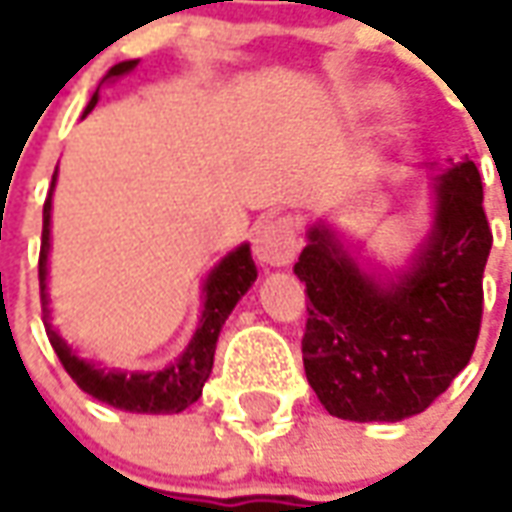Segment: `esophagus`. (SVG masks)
<instances>
[{"label":"esophagus","mask_w":512,"mask_h":512,"mask_svg":"<svg viewBox=\"0 0 512 512\" xmlns=\"http://www.w3.org/2000/svg\"><path fill=\"white\" fill-rule=\"evenodd\" d=\"M297 234L289 217H270L253 228V253L262 264L284 267L295 259Z\"/></svg>","instance_id":"esophagus-1"}]
</instances>
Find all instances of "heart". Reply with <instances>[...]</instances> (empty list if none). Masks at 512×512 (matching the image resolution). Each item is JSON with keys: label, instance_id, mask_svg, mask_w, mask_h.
<instances>
[{"label": "heart", "instance_id": "1", "mask_svg": "<svg viewBox=\"0 0 512 512\" xmlns=\"http://www.w3.org/2000/svg\"><path fill=\"white\" fill-rule=\"evenodd\" d=\"M389 90L386 88H364V90H358L355 93V110H361V112H375L380 110V107H386L389 104Z\"/></svg>", "mask_w": 512, "mask_h": 512}]
</instances>
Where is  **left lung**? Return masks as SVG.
Segmentation results:
<instances>
[{"mask_svg":"<svg viewBox=\"0 0 512 512\" xmlns=\"http://www.w3.org/2000/svg\"><path fill=\"white\" fill-rule=\"evenodd\" d=\"M438 181L433 234L397 284L380 286L361 273L328 228L308 231L295 264L308 295L303 366L331 416L408 419L471 361L494 234L471 159Z\"/></svg>","mask_w":512,"mask_h":512,"instance_id":"8db88e82","label":"left lung"}]
</instances>
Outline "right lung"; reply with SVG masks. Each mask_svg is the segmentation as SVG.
Here are the masks:
<instances>
[{
  "instance_id": "add662e5",
  "label": "right lung",
  "mask_w": 512,
  "mask_h": 512,
  "mask_svg": "<svg viewBox=\"0 0 512 512\" xmlns=\"http://www.w3.org/2000/svg\"><path fill=\"white\" fill-rule=\"evenodd\" d=\"M137 60H126V63L112 65L110 76H121L132 71ZM99 96H93L90 104L85 107L88 115L96 107ZM54 187V176H52ZM49 217H52V190L43 204V237H41V256H38V281H41V306L46 314V336L52 342L54 353L60 358L63 369L71 375L79 389L96 397V400L107 402L112 408L132 413H179L187 405L201 397L206 378L215 364V347L217 336L228 314L234 311L237 300L250 289L256 281V264L250 259V248L242 245L234 253H228L223 262L217 264L212 275L206 278V303L204 314H201V325L192 336L187 353L181 355L179 361L162 372H112V369H101L93 366L82 358L71 353V347L57 336V331L49 322V300H46V253H49Z\"/></svg>"
}]
</instances>
